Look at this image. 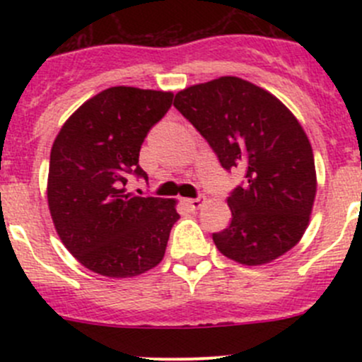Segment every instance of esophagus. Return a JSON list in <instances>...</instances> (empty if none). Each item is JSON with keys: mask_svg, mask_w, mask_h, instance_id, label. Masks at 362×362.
<instances>
[{"mask_svg": "<svg viewBox=\"0 0 362 362\" xmlns=\"http://www.w3.org/2000/svg\"><path fill=\"white\" fill-rule=\"evenodd\" d=\"M204 202V196H199V198H192V199H182V203L185 204V206H189L191 210H198L199 206H202Z\"/></svg>", "mask_w": 362, "mask_h": 362, "instance_id": "1", "label": "esophagus"}]
</instances>
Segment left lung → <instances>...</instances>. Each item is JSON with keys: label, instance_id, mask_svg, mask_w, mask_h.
<instances>
[{"label": "left lung", "instance_id": "obj_1", "mask_svg": "<svg viewBox=\"0 0 362 362\" xmlns=\"http://www.w3.org/2000/svg\"><path fill=\"white\" fill-rule=\"evenodd\" d=\"M173 105L222 168L245 173L228 198L231 224L211 235L221 254L261 266L293 249L308 228L317 192L312 145L293 112L238 76L187 87Z\"/></svg>", "mask_w": 362, "mask_h": 362}]
</instances>
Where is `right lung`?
I'll list each match as a JSON object with an SVG mask.
<instances>
[{
    "label": "right lung",
    "instance_id": "add662e5",
    "mask_svg": "<svg viewBox=\"0 0 362 362\" xmlns=\"http://www.w3.org/2000/svg\"><path fill=\"white\" fill-rule=\"evenodd\" d=\"M173 93L110 87L87 100L63 124L50 151L47 199L69 254L90 272L127 279L164 257L180 218L175 199L126 192L145 136L170 110Z\"/></svg>",
    "mask_w": 362,
    "mask_h": 362
}]
</instances>
